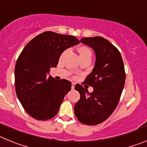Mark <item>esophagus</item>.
Here are the masks:
<instances>
[{
    "label": "esophagus",
    "instance_id": "1",
    "mask_svg": "<svg viewBox=\"0 0 147 147\" xmlns=\"http://www.w3.org/2000/svg\"><path fill=\"white\" fill-rule=\"evenodd\" d=\"M74 88H75V83L72 82V83H71V89L74 90Z\"/></svg>",
    "mask_w": 147,
    "mask_h": 147
}]
</instances>
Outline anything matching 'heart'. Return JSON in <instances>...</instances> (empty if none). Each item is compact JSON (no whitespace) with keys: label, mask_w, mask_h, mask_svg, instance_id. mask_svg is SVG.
I'll use <instances>...</instances> for the list:
<instances>
[{"label":"heart","mask_w":147,"mask_h":147,"mask_svg":"<svg viewBox=\"0 0 147 147\" xmlns=\"http://www.w3.org/2000/svg\"><path fill=\"white\" fill-rule=\"evenodd\" d=\"M79 52H80V57L83 55H85V54H91V51L90 50L88 47H85V46H82V47L80 48V49H79Z\"/></svg>","instance_id":"b5f03b06"}]
</instances>
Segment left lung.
Listing matches in <instances>:
<instances>
[{
    "mask_svg": "<svg viewBox=\"0 0 147 147\" xmlns=\"http://www.w3.org/2000/svg\"><path fill=\"white\" fill-rule=\"evenodd\" d=\"M80 41L94 50L96 58L93 72L84 82L93 91L75 85L80 98L74 113L82 124L96 125L108 119L119 104L125 83L124 62L117 48L104 37H84Z\"/></svg>",
    "mask_w": 147,
    "mask_h": 147,
    "instance_id": "1",
    "label": "left lung"
}]
</instances>
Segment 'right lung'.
<instances>
[{"label":"right lung","instance_id":"1","mask_svg":"<svg viewBox=\"0 0 147 147\" xmlns=\"http://www.w3.org/2000/svg\"><path fill=\"white\" fill-rule=\"evenodd\" d=\"M80 43L71 35L45 32L32 39L23 49L15 68V90L24 110L40 121L57 114L64 97L71 89L66 80H55L48 73L57 67L61 54Z\"/></svg>","mask_w":147,"mask_h":147}]
</instances>
